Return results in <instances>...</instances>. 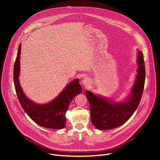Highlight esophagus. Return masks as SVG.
Wrapping results in <instances>:
<instances>
[{
	"label": "esophagus",
	"instance_id": "1",
	"mask_svg": "<svg viewBox=\"0 0 160 160\" xmlns=\"http://www.w3.org/2000/svg\"><path fill=\"white\" fill-rule=\"evenodd\" d=\"M82 83L83 85H84L85 87H87L90 83V79L88 77H85L82 80Z\"/></svg>",
	"mask_w": 160,
	"mask_h": 160
}]
</instances>
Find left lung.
<instances>
[{
  "label": "left lung",
  "mask_w": 160,
  "mask_h": 160,
  "mask_svg": "<svg viewBox=\"0 0 160 160\" xmlns=\"http://www.w3.org/2000/svg\"><path fill=\"white\" fill-rule=\"evenodd\" d=\"M137 63L138 67L135 82L124 101L115 102L89 90L85 91L90 104L91 122L98 130H109L122 125L138 108L143 93L146 77L144 56L140 51H138Z\"/></svg>",
  "instance_id": "8db88e82"
}]
</instances>
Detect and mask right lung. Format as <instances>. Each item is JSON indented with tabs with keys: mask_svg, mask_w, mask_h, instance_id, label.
<instances>
[{
	"mask_svg": "<svg viewBox=\"0 0 160 160\" xmlns=\"http://www.w3.org/2000/svg\"><path fill=\"white\" fill-rule=\"evenodd\" d=\"M19 44L14 66V82L17 96L24 111L29 117L38 125L52 129H62L66 125L65 114L72 100L82 92V88L77 78L68 83L59 95L51 101L38 104L28 99L19 83L20 54Z\"/></svg>",
	"mask_w": 160,
	"mask_h": 160,
	"instance_id": "1",
	"label": "right lung"
}]
</instances>
